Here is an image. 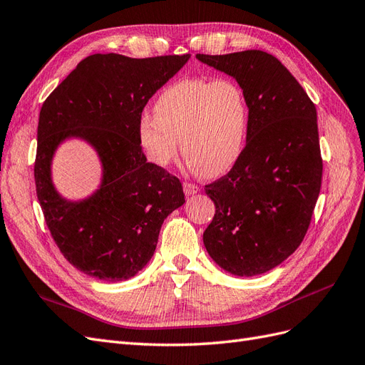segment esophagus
<instances>
[{"label":"esophagus","instance_id":"34e87169","mask_svg":"<svg viewBox=\"0 0 365 365\" xmlns=\"http://www.w3.org/2000/svg\"><path fill=\"white\" fill-rule=\"evenodd\" d=\"M182 187H184V193H185L187 196H190V195H195V193L200 192V187H197V185L193 184V182H189V181H185V182L182 184Z\"/></svg>","mask_w":365,"mask_h":365}]
</instances>
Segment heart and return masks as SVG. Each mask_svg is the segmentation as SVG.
Returning a JSON list of instances; mask_svg holds the SVG:
<instances>
[{
  "label": "heart",
  "mask_w": 365,
  "mask_h": 365,
  "mask_svg": "<svg viewBox=\"0 0 365 365\" xmlns=\"http://www.w3.org/2000/svg\"><path fill=\"white\" fill-rule=\"evenodd\" d=\"M250 123L248 98L235 79L190 77L160 93L155 114L143 113L138 141L150 163L168 165L181 150L204 176L230 170L245 148Z\"/></svg>",
  "instance_id": "heart-1"
}]
</instances>
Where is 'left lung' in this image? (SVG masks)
Returning <instances> with one entry per match:
<instances>
[{"label":"left lung","instance_id":"left-lung-1","mask_svg":"<svg viewBox=\"0 0 365 365\" xmlns=\"http://www.w3.org/2000/svg\"><path fill=\"white\" fill-rule=\"evenodd\" d=\"M196 59L235 77L248 98L244 152L225 176L205 185L216 213L202 239L220 268L251 277L288 259L311 224L323 176L317 109L267 51Z\"/></svg>","mask_w":365,"mask_h":365}]
</instances>
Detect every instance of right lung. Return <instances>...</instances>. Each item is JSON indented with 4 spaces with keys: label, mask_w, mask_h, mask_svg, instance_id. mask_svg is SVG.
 <instances>
[{
    "label": "right lung",
    "mask_w": 365,
    "mask_h": 365,
    "mask_svg": "<svg viewBox=\"0 0 365 365\" xmlns=\"http://www.w3.org/2000/svg\"><path fill=\"white\" fill-rule=\"evenodd\" d=\"M189 58L93 54L77 63L41 108L38 201L63 257L91 277H134L153 256L164 219L185 202L180 180L148 163L138 121L149 98ZM71 136L90 142L104 168L99 190L77 203L63 200L51 182L53 152Z\"/></svg>",
    "instance_id": "obj_1"
}]
</instances>
